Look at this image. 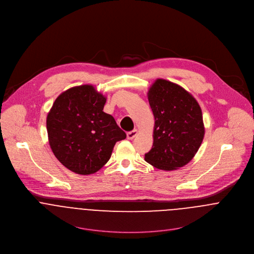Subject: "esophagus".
Listing matches in <instances>:
<instances>
[{"instance_id": "34e87169", "label": "esophagus", "mask_w": 254, "mask_h": 254, "mask_svg": "<svg viewBox=\"0 0 254 254\" xmlns=\"http://www.w3.org/2000/svg\"><path fill=\"white\" fill-rule=\"evenodd\" d=\"M137 134H138V131L136 129L133 130V131H130V132L127 133V139L132 140V139H134L137 136Z\"/></svg>"}]
</instances>
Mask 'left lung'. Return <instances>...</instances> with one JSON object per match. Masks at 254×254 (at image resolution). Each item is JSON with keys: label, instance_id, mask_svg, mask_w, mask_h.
<instances>
[{"label": "left lung", "instance_id": "8db88e82", "mask_svg": "<svg viewBox=\"0 0 254 254\" xmlns=\"http://www.w3.org/2000/svg\"><path fill=\"white\" fill-rule=\"evenodd\" d=\"M154 116L153 145L146 162L161 170L189 163L204 137L202 112L195 99L181 86L157 79L147 93Z\"/></svg>", "mask_w": 254, "mask_h": 254}]
</instances>
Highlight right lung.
<instances>
[{
    "instance_id": "obj_1",
    "label": "right lung",
    "mask_w": 254,
    "mask_h": 254,
    "mask_svg": "<svg viewBox=\"0 0 254 254\" xmlns=\"http://www.w3.org/2000/svg\"><path fill=\"white\" fill-rule=\"evenodd\" d=\"M107 99L92 85L68 89L55 101L47 116L51 148L67 169L81 175L99 171L116 142L126 134L106 112Z\"/></svg>"
}]
</instances>
